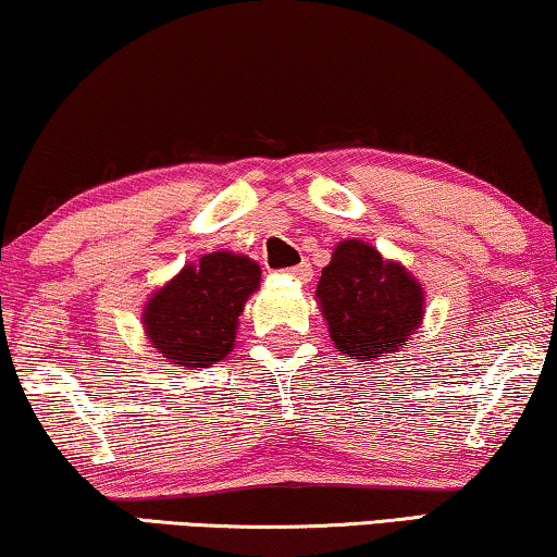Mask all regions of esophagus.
Returning a JSON list of instances; mask_svg holds the SVG:
<instances>
[{
	"mask_svg": "<svg viewBox=\"0 0 557 557\" xmlns=\"http://www.w3.org/2000/svg\"><path fill=\"white\" fill-rule=\"evenodd\" d=\"M286 276H292L294 281H298V284H309V281L313 278V269H311V263H298V265H294V269L286 271Z\"/></svg>",
	"mask_w": 557,
	"mask_h": 557,
	"instance_id": "obj_1",
	"label": "esophagus"
}]
</instances>
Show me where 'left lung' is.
I'll use <instances>...</instances> for the list:
<instances>
[{
	"label": "left lung",
	"instance_id": "left-lung-1",
	"mask_svg": "<svg viewBox=\"0 0 557 557\" xmlns=\"http://www.w3.org/2000/svg\"><path fill=\"white\" fill-rule=\"evenodd\" d=\"M424 301L422 284L405 265L359 238L338 240L317 286L334 346L367 364L407 346L422 326Z\"/></svg>",
	"mask_w": 557,
	"mask_h": 557
}]
</instances>
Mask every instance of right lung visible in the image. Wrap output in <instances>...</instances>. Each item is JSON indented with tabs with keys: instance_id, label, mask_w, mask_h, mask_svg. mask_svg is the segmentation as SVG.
<instances>
[{
	"instance_id": "obj_1",
	"label": "right lung",
	"mask_w": 557,
	"mask_h": 557,
	"mask_svg": "<svg viewBox=\"0 0 557 557\" xmlns=\"http://www.w3.org/2000/svg\"><path fill=\"white\" fill-rule=\"evenodd\" d=\"M259 286L261 265L248 256H200L145 301V336L175 367L208 369L233 351L238 319Z\"/></svg>"
}]
</instances>
